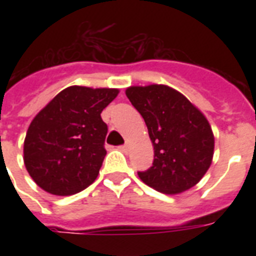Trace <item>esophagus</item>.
Instances as JSON below:
<instances>
[{
	"instance_id": "obj_1",
	"label": "esophagus",
	"mask_w": 256,
	"mask_h": 256,
	"mask_svg": "<svg viewBox=\"0 0 256 256\" xmlns=\"http://www.w3.org/2000/svg\"><path fill=\"white\" fill-rule=\"evenodd\" d=\"M128 148H130V144H128V142H126V144L120 146V150H122V152H128Z\"/></svg>"
}]
</instances>
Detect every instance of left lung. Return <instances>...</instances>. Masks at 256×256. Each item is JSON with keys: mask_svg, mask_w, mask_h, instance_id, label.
I'll return each instance as SVG.
<instances>
[{"mask_svg": "<svg viewBox=\"0 0 256 256\" xmlns=\"http://www.w3.org/2000/svg\"><path fill=\"white\" fill-rule=\"evenodd\" d=\"M126 96L144 116L154 146V162L140 180L179 194L203 178L214 156V134L206 116L186 96L166 85L130 86Z\"/></svg>", "mask_w": 256, "mask_h": 256, "instance_id": "1", "label": "left lung"}]
</instances>
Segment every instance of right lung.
<instances>
[{
  "mask_svg": "<svg viewBox=\"0 0 256 256\" xmlns=\"http://www.w3.org/2000/svg\"><path fill=\"white\" fill-rule=\"evenodd\" d=\"M118 92L69 86L34 116L24 142V162L42 190L66 196L96 180L106 156L108 124L100 112Z\"/></svg>",
  "mask_w": 256,
  "mask_h": 256,
  "instance_id": "right-lung-1",
  "label": "right lung"
}]
</instances>
